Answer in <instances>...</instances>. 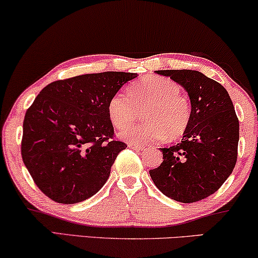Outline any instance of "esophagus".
Listing matches in <instances>:
<instances>
[{
	"label": "esophagus",
	"mask_w": 258,
	"mask_h": 258,
	"mask_svg": "<svg viewBox=\"0 0 258 258\" xmlns=\"http://www.w3.org/2000/svg\"><path fill=\"white\" fill-rule=\"evenodd\" d=\"M129 148H132V149H135V150H141L143 148V146L141 143H135V142H130L128 144Z\"/></svg>",
	"instance_id": "esophagus-1"
}]
</instances>
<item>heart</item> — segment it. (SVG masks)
I'll return each mask as SVG.
<instances>
[{"label":"heart","mask_w":258,"mask_h":258,"mask_svg":"<svg viewBox=\"0 0 258 258\" xmlns=\"http://www.w3.org/2000/svg\"><path fill=\"white\" fill-rule=\"evenodd\" d=\"M128 95L115 93L108 102V116L112 125L124 129L143 112L147 123L121 133L129 142H148L181 137L188 129L191 110L182 95V88L174 81L160 76L144 77L129 88Z\"/></svg>","instance_id":"obj_1"}]
</instances>
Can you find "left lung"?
<instances>
[{
  "instance_id": "obj_1",
  "label": "left lung",
  "mask_w": 258,
  "mask_h": 258,
  "mask_svg": "<svg viewBox=\"0 0 258 258\" xmlns=\"http://www.w3.org/2000/svg\"><path fill=\"white\" fill-rule=\"evenodd\" d=\"M184 88L191 118L176 146L161 148L163 162L149 170L171 200L194 203L216 192L237 161L239 123L225 88L196 70H157Z\"/></svg>"
}]
</instances>
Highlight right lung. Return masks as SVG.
Wrapping results in <instances>:
<instances>
[{
  "label": "right lung",
  "instance_id": "obj_1",
  "mask_svg": "<svg viewBox=\"0 0 258 258\" xmlns=\"http://www.w3.org/2000/svg\"><path fill=\"white\" fill-rule=\"evenodd\" d=\"M135 73L86 74L51 82L26 112L21 155L49 199L74 204L95 195L124 142L114 139L108 102Z\"/></svg>",
  "mask_w": 258,
  "mask_h": 258
}]
</instances>
